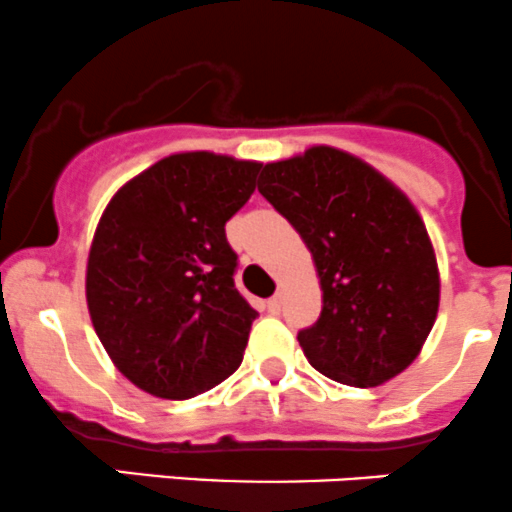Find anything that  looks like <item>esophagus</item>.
<instances>
[{
    "label": "esophagus",
    "instance_id": "esophagus-1",
    "mask_svg": "<svg viewBox=\"0 0 512 512\" xmlns=\"http://www.w3.org/2000/svg\"><path fill=\"white\" fill-rule=\"evenodd\" d=\"M281 303H283V293H276V296L268 298V311L278 313L281 311Z\"/></svg>",
    "mask_w": 512,
    "mask_h": 512
}]
</instances>
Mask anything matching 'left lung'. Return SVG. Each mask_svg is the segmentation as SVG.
<instances>
[{"label": "left lung", "instance_id": "obj_1", "mask_svg": "<svg viewBox=\"0 0 512 512\" xmlns=\"http://www.w3.org/2000/svg\"><path fill=\"white\" fill-rule=\"evenodd\" d=\"M258 191L298 231L321 278V316L298 331L308 363L356 388L411 366L440 296L433 246L411 201L331 146L266 164Z\"/></svg>", "mask_w": 512, "mask_h": 512}]
</instances>
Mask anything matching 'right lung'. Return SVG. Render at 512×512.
<instances>
[{"instance_id":"right-lung-1","label":"right lung","mask_w":512,"mask_h":512,"mask_svg":"<svg viewBox=\"0 0 512 512\" xmlns=\"http://www.w3.org/2000/svg\"><path fill=\"white\" fill-rule=\"evenodd\" d=\"M261 164L191 151L161 159L109 201L86 266L106 353L134 386L186 401L241 366L258 313L239 293L226 221Z\"/></svg>"}]
</instances>
